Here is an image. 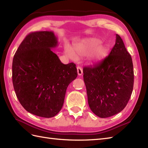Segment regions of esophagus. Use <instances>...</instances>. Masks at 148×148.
I'll return each mask as SVG.
<instances>
[{"mask_svg":"<svg viewBox=\"0 0 148 148\" xmlns=\"http://www.w3.org/2000/svg\"><path fill=\"white\" fill-rule=\"evenodd\" d=\"M77 74L79 76H81V75L83 74V69H81L80 67H77Z\"/></svg>","mask_w":148,"mask_h":148,"instance_id":"esophagus-1","label":"esophagus"}]
</instances>
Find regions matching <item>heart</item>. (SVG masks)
Segmentation results:
<instances>
[{
    "mask_svg": "<svg viewBox=\"0 0 148 148\" xmlns=\"http://www.w3.org/2000/svg\"><path fill=\"white\" fill-rule=\"evenodd\" d=\"M101 40L96 38H89L75 44L73 48L65 46L64 51L65 55L73 61H76L77 56H85L93 49L90 54L92 61L98 62L105 57L108 53V47L104 45H100Z\"/></svg>",
    "mask_w": 148,
    "mask_h": 148,
    "instance_id": "obj_1",
    "label": "heart"
}]
</instances>
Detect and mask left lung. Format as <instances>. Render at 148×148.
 <instances>
[{"label": "left lung", "mask_w": 148, "mask_h": 148, "mask_svg": "<svg viewBox=\"0 0 148 148\" xmlns=\"http://www.w3.org/2000/svg\"><path fill=\"white\" fill-rule=\"evenodd\" d=\"M88 102L92 111L105 118L121 112L132 93V59L122 39L116 34L109 55L93 66L83 68Z\"/></svg>", "instance_id": "left-lung-1"}]
</instances>
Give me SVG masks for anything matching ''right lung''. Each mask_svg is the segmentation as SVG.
<instances>
[{"label":"right lung","mask_w":148,"mask_h":148,"mask_svg":"<svg viewBox=\"0 0 148 148\" xmlns=\"http://www.w3.org/2000/svg\"><path fill=\"white\" fill-rule=\"evenodd\" d=\"M57 45L51 31L30 33L12 60V84L19 102L26 111L40 117L58 114L69 84L77 76L76 64H62L52 51Z\"/></svg>","instance_id":"1"}]
</instances>
